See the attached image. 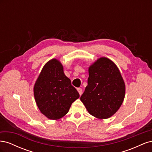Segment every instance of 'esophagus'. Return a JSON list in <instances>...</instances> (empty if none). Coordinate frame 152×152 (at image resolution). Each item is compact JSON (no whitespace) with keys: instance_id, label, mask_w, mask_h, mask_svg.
<instances>
[{"instance_id":"1","label":"esophagus","mask_w":152,"mask_h":152,"mask_svg":"<svg viewBox=\"0 0 152 152\" xmlns=\"http://www.w3.org/2000/svg\"><path fill=\"white\" fill-rule=\"evenodd\" d=\"M77 91H78V92H79V94L81 95L82 93V89L81 88H77Z\"/></svg>"}]
</instances>
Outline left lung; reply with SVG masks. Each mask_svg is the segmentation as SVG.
I'll use <instances>...</instances> for the list:
<instances>
[{"instance_id":"1","label":"left lung","mask_w":152,"mask_h":152,"mask_svg":"<svg viewBox=\"0 0 152 152\" xmlns=\"http://www.w3.org/2000/svg\"><path fill=\"white\" fill-rule=\"evenodd\" d=\"M125 92V83L118 67L103 57L89 66L87 86L80 100L91 115L105 119L121 107Z\"/></svg>"}]
</instances>
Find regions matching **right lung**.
Returning <instances> with one entry per match:
<instances>
[{
    "label": "right lung",
    "mask_w": 152,
    "mask_h": 152,
    "mask_svg": "<svg viewBox=\"0 0 152 152\" xmlns=\"http://www.w3.org/2000/svg\"><path fill=\"white\" fill-rule=\"evenodd\" d=\"M34 93L40 111L51 120L65 116L80 96L56 59H50L44 66L34 85Z\"/></svg>",
    "instance_id": "obj_1"
}]
</instances>
